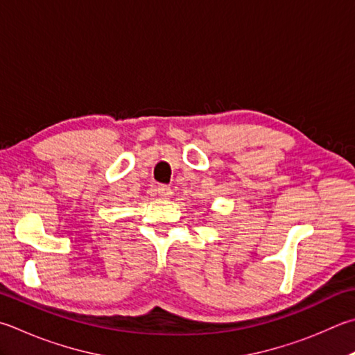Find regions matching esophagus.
Segmentation results:
<instances>
[{"instance_id": "1", "label": "esophagus", "mask_w": 355, "mask_h": 355, "mask_svg": "<svg viewBox=\"0 0 355 355\" xmlns=\"http://www.w3.org/2000/svg\"><path fill=\"white\" fill-rule=\"evenodd\" d=\"M155 194L161 198H169L172 196V189L169 186H164V184H159L155 188Z\"/></svg>"}]
</instances>
